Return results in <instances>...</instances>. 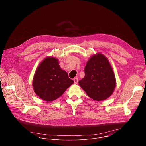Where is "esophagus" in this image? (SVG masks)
I'll use <instances>...</instances> for the list:
<instances>
[{
	"label": "esophagus",
	"instance_id": "1",
	"mask_svg": "<svg viewBox=\"0 0 146 146\" xmlns=\"http://www.w3.org/2000/svg\"><path fill=\"white\" fill-rule=\"evenodd\" d=\"M73 81H74V84H77V82H78V78L77 77H75V78H73Z\"/></svg>",
	"mask_w": 146,
	"mask_h": 146
}]
</instances>
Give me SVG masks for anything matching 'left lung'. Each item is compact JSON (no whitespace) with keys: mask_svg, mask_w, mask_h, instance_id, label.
Returning a JSON list of instances; mask_svg holds the SVG:
<instances>
[{"mask_svg":"<svg viewBox=\"0 0 146 146\" xmlns=\"http://www.w3.org/2000/svg\"><path fill=\"white\" fill-rule=\"evenodd\" d=\"M85 77L78 81L80 87L95 100H105L110 96L115 87L113 70L107 58L102 54L92 55L87 62Z\"/></svg>","mask_w":146,"mask_h":146,"instance_id":"8db88e82","label":"left lung"}]
</instances>
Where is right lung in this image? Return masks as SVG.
<instances>
[{
  "label": "right lung",
  "mask_w": 146,
  "mask_h": 146,
  "mask_svg": "<svg viewBox=\"0 0 146 146\" xmlns=\"http://www.w3.org/2000/svg\"><path fill=\"white\" fill-rule=\"evenodd\" d=\"M68 73L59 65L58 59L47 57L36 69L33 79L34 91L45 101H53L60 97L73 83Z\"/></svg>",
  "instance_id": "right-lung-1"
}]
</instances>
